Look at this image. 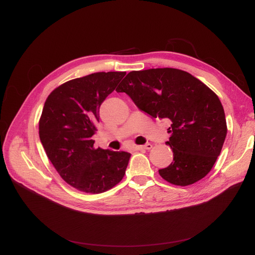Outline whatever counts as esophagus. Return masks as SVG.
I'll return each instance as SVG.
<instances>
[{
    "label": "esophagus",
    "mask_w": 255,
    "mask_h": 255,
    "mask_svg": "<svg viewBox=\"0 0 255 255\" xmlns=\"http://www.w3.org/2000/svg\"><path fill=\"white\" fill-rule=\"evenodd\" d=\"M152 149V144L151 143H145L143 145H135L134 146V151H138V150H150Z\"/></svg>",
    "instance_id": "obj_1"
}]
</instances>
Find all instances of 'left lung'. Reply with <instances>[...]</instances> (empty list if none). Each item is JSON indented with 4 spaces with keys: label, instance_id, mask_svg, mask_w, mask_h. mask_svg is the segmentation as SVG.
I'll return each instance as SVG.
<instances>
[{
    "label": "left lung",
    "instance_id": "obj_1",
    "mask_svg": "<svg viewBox=\"0 0 255 255\" xmlns=\"http://www.w3.org/2000/svg\"><path fill=\"white\" fill-rule=\"evenodd\" d=\"M117 92H124L152 118L170 121L172 162L159 169L165 181L191 185L206 177L220 155L227 133L218 96L190 73L175 68L131 71Z\"/></svg>",
    "mask_w": 255,
    "mask_h": 255
}]
</instances>
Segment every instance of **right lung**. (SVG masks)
Returning <instances> with one entry per match:
<instances>
[{"instance_id": "right-lung-1", "label": "right lung", "mask_w": 255, "mask_h": 255, "mask_svg": "<svg viewBox=\"0 0 255 255\" xmlns=\"http://www.w3.org/2000/svg\"><path fill=\"white\" fill-rule=\"evenodd\" d=\"M126 72H96L69 80L47 97L39 122L46 155L65 182L101 193L123 179L131 154L95 149L99 109Z\"/></svg>"}]
</instances>
